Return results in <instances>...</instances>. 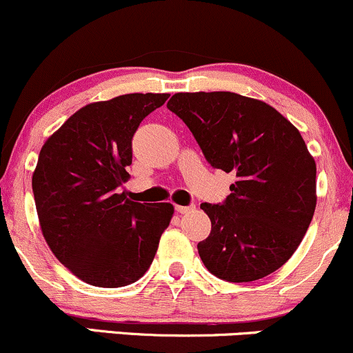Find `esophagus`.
<instances>
[{"label": "esophagus", "instance_id": "34e87169", "mask_svg": "<svg viewBox=\"0 0 353 353\" xmlns=\"http://www.w3.org/2000/svg\"><path fill=\"white\" fill-rule=\"evenodd\" d=\"M196 206H176V212H179V214H185V212H191L194 211Z\"/></svg>", "mask_w": 353, "mask_h": 353}]
</instances>
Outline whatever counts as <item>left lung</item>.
Returning <instances> with one entry per match:
<instances>
[{"mask_svg": "<svg viewBox=\"0 0 353 353\" xmlns=\"http://www.w3.org/2000/svg\"><path fill=\"white\" fill-rule=\"evenodd\" d=\"M212 168L234 172L223 204L203 203L211 233L197 243L214 276L248 283L285 265L312 223L316 164L295 125L233 92L176 94L168 102Z\"/></svg>", "mask_w": 353, "mask_h": 353, "instance_id": "1", "label": "left lung"}]
</instances>
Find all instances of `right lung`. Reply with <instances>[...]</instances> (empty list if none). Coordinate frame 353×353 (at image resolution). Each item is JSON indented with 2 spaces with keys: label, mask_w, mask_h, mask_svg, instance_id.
<instances>
[{
  "label": "right lung",
  "mask_w": 353,
  "mask_h": 353,
  "mask_svg": "<svg viewBox=\"0 0 353 353\" xmlns=\"http://www.w3.org/2000/svg\"><path fill=\"white\" fill-rule=\"evenodd\" d=\"M168 94H127L77 110L41 147L33 196L46 245L85 283L119 288L149 270L174 214L170 203L120 192L132 137Z\"/></svg>",
  "instance_id": "obj_1"
}]
</instances>
